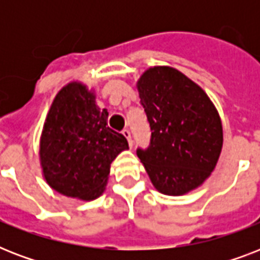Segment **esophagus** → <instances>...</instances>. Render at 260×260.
<instances>
[{
    "instance_id": "1",
    "label": "esophagus",
    "mask_w": 260,
    "mask_h": 260,
    "mask_svg": "<svg viewBox=\"0 0 260 260\" xmlns=\"http://www.w3.org/2000/svg\"><path fill=\"white\" fill-rule=\"evenodd\" d=\"M122 135L125 136V139L128 140V144H129V147L132 148V146H134V142H132V136H131L129 131L124 129V131H122Z\"/></svg>"
}]
</instances>
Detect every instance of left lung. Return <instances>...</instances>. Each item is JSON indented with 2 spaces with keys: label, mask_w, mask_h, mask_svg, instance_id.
<instances>
[{
  "label": "left lung",
  "mask_w": 260,
  "mask_h": 260,
  "mask_svg": "<svg viewBox=\"0 0 260 260\" xmlns=\"http://www.w3.org/2000/svg\"><path fill=\"white\" fill-rule=\"evenodd\" d=\"M150 121V147L138 156L152 185L183 196L210 177L222 148L220 114L208 94L170 66L147 69L136 83Z\"/></svg>",
  "instance_id": "left-lung-1"
}]
</instances>
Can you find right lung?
<instances>
[{
  "label": "right lung",
  "mask_w": 260,
  "mask_h": 260,
  "mask_svg": "<svg viewBox=\"0 0 260 260\" xmlns=\"http://www.w3.org/2000/svg\"><path fill=\"white\" fill-rule=\"evenodd\" d=\"M108 116L85 83L73 81L59 90L39 147L43 177L51 189L82 201L105 191L110 165L129 148L126 139L108 126Z\"/></svg>",
  "instance_id": "right-lung-1"
}]
</instances>
